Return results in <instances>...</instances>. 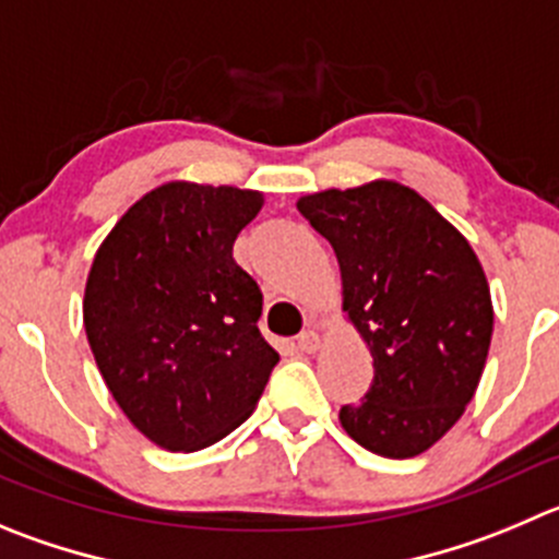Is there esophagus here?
<instances>
[{"mask_svg": "<svg viewBox=\"0 0 559 559\" xmlns=\"http://www.w3.org/2000/svg\"><path fill=\"white\" fill-rule=\"evenodd\" d=\"M295 344H297V350H300V353H317V350H320L322 338H320V333H317V331H304L300 336H297Z\"/></svg>", "mask_w": 559, "mask_h": 559, "instance_id": "34e87169", "label": "esophagus"}]
</instances>
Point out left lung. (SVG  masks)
Segmentation results:
<instances>
[{"instance_id":"1","label":"left lung","mask_w":559,"mask_h":559,"mask_svg":"<svg viewBox=\"0 0 559 559\" xmlns=\"http://www.w3.org/2000/svg\"><path fill=\"white\" fill-rule=\"evenodd\" d=\"M297 209L336 250L342 311L374 364L372 389L338 421L374 455H421L472 403L491 347L477 253L430 201L391 179L311 192Z\"/></svg>"}]
</instances>
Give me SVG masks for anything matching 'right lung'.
Here are the masks:
<instances>
[{
  "label": "right lung",
  "mask_w": 559,
  "mask_h": 559,
  "mask_svg": "<svg viewBox=\"0 0 559 559\" xmlns=\"http://www.w3.org/2000/svg\"><path fill=\"white\" fill-rule=\"evenodd\" d=\"M264 195L168 181L145 192L93 255L82 300L109 394L148 441L195 452L237 430L278 353L259 333L262 289L234 239Z\"/></svg>",
  "instance_id": "obj_1"
}]
</instances>
